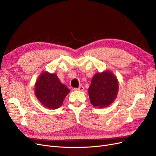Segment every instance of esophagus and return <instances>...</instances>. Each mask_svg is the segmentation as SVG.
Returning a JSON list of instances; mask_svg holds the SVG:
<instances>
[{"mask_svg":"<svg viewBox=\"0 0 156 156\" xmlns=\"http://www.w3.org/2000/svg\"><path fill=\"white\" fill-rule=\"evenodd\" d=\"M73 90H77V91H83L84 90V87H83V86H80V87H79V88H74Z\"/></svg>","mask_w":156,"mask_h":156,"instance_id":"1","label":"esophagus"}]
</instances>
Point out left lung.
I'll return each mask as SVG.
<instances>
[{
	"instance_id": "1",
	"label": "left lung",
	"mask_w": 156,
	"mask_h": 156,
	"mask_svg": "<svg viewBox=\"0 0 156 156\" xmlns=\"http://www.w3.org/2000/svg\"><path fill=\"white\" fill-rule=\"evenodd\" d=\"M118 89L117 80L111 72L96 73L88 89L91 103L99 108L109 106L116 98Z\"/></svg>"
}]
</instances>
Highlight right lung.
<instances>
[{
    "label": "right lung",
    "mask_w": 156,
    "mask_h": 156,
    "mask_svg": "<svg viewBox=\"0 0 156 156\" xmlns=\"http://www.w3.org/2000/svg\"><path fill=\"white\" fill-rule=\"evenodd\" d=\"M35 95L48 108L56 109L62 105L63 100L70 92L62 84L56 74L44 72L35 83Z\"/></svg>",
    "instance_id": "1"
}]
</instances>
